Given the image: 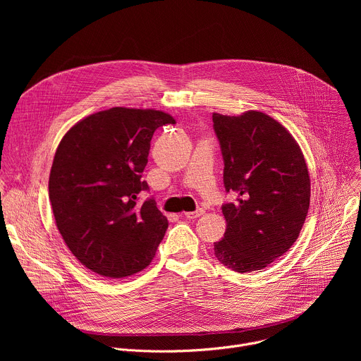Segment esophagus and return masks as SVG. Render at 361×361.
<instances>
[{
	"instance_id": "esophagus-1",
	"label": "esophagus",
	"mask_w": 361,
	"mask_h": 361,
	"mask_svg": "<svg viewBox=\"0 0 361 361\" xmlns=\"http://www.w3.org/2000/svg\"><path fill=\"white\" fill-rule=\"evenodd\" d=\"M202 214H204V210H202V209H197L195 212L184 213V217H185V219H190V220H195V219H198V217L202 216Z\"/></svg>"
}]
</instances>
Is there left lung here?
<instances>
[{"mask_svg": "<svg viewBox=\"0 0 361 361\" xmlns=\"http://www.w3.org/2000/svg\"><path fill=\"white\" fill-rule=\"evenodd\" d=\"M223 181L234 200L223 204L227 228L214 243L217 260L237 273L262 270L295 243L310 205V177L291 134L260 111L213 114Z\"/></svg>", "mask_w": 361, "mask_h": 361, "instance_id": "left-lung-1", "label": "left lung"}]
</instances>
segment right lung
Returning <instances> with one entry per match:
<instances>
[{"label":"right lung","mask_w":361,"mask_h":361,"mask_svg":"<svg viewBox=\"0 0 361 361\" xmlns=\"http://www.w3.org/2000/svg\"><path fill=\"white\" fill-rule=\"evenodd\" d=\"M176 120L156 110L114 107L77 123L61 140L48 192L57 227L91 271L123 279L145 269L169 228L142 171L154 131Z\"/></svg>","instance_id":"obj_1"}]
</instances>
